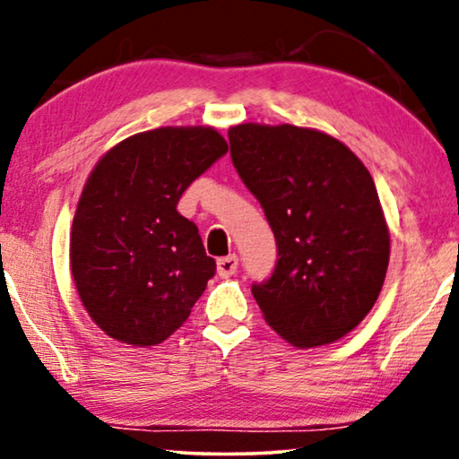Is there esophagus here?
<instances>
[{"label": "esophagus", "mask_w": 459, "mask_h": 459, "mask_svg": "<svg viewBox=\"0 0 459 459\" xmlns=\"http://www.w3.org/2000/svg\"><path fill=\"white\" fill-rule=\"evenodd\" d=\"M236 269H238V256L236 255L221 256V259L217 261V273L221 275V278H231V275L236 273Z\"/></svg>", "instance_id": "34e87169"}]
</instances>
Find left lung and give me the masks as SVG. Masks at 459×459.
Returning a JSON list of instances; mask_svg holds the SVG:
<instances>
[{"instance_id":"8db88e82","label":"left lung","mask_w":459,"mask_h":459,"mask_svg":"<svg viewBox=\"0 0 459 459\" xmlns=\"http://www.w3.org/2000/svg\"><path fill=\"white\" fill-rule=\"evenodd\" d=\"M231 162L261 203L278 261L253 284L267 324L297 347L349 334L372 309L391 253L372 175L334 137L294 125L230 129Z\"/></svg>"}]
</instances>
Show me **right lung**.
<instances>
[{"instance_id": "obj_1", "label": "right lung", "mask_w": 459, "mask_h": 459, "mask_svg": "<svg viewBox=\"0 0 459 459\" xmlns=\"http://www.w3.org/2000/svg\"><path fill=\"white\" fill-rule=\"evenodd\" d=\"M225 152L211 127H160L123 140L91 171L73 219L71 269L108 336L150 347L190 317L217 265L178 203Z\"/></svg>"}]
</instances>
